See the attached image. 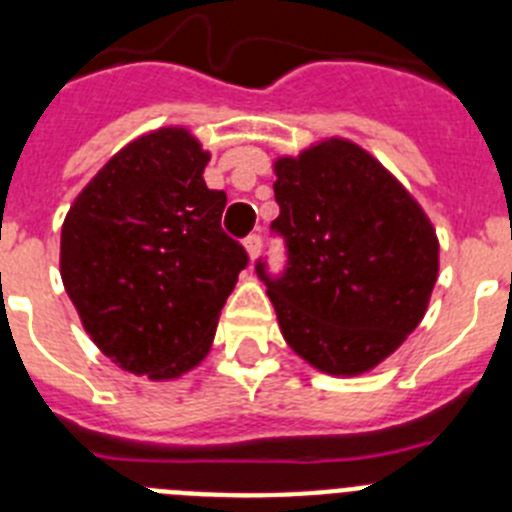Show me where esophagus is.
Wrapping results in <instances>:
<instances>
[{
    "mask_svg": "<svg viewBox=\"0 0 512 512\" xmlns=\"http://www.w3.org/2000/svg\"><path fill=\"white\" fill-rule=\"evenodd\" d=\"M246 251H248V256H251V259H256V256H259V251H261V233H251L246 238Z\"/></svg>",
    "mask_w": 512,
    "mask_h": 512,
    "instance_id": "34e87169",
    "label": "esophagus"
}]
</instances>
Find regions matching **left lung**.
<instances>
[{"mask_svg": "<svg viewBox=\"0 0 512 512\" xmlns=\"http://www.w3.org/2000/svg\"><path fill=\"white\" fill-rule=\"evenodd\" d=\"M287 248L282 274L256 261L289 348L320 372L354 377L418 328L438 279V238L410 192L351 140L274 164Z\"/></svg>", "mask_w": 512, "mask_h": 512, "instance_id": "obj_1", "label": "left lung"}]
</instances>
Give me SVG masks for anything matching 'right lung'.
Here are the masks:
<instances>
[{
    "instance_id": "obj_1",
    "label": "right lung",
    "mask_w": 512,
    "mask_h": 512,
    "mask_svg": "<svg viewBox=\"0 0 512 512\" xmlns=\"http://www.w3.org/2000/svg\"><path fill=\"white\" fill-rule=\"evenodd\" d=\"M184 128L133 140L81 189L61 228V279L84 330L125 372L174 379L210 351L246 248L207 189Z\"/></svg>"
}]
</instances>
